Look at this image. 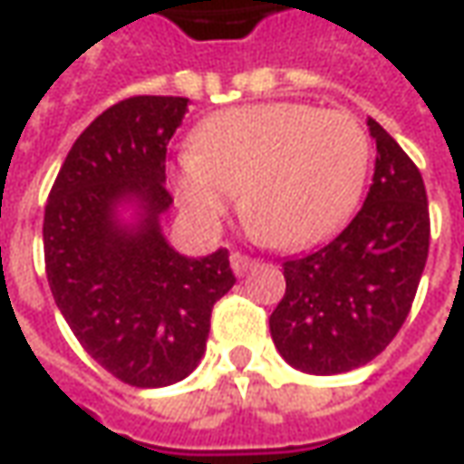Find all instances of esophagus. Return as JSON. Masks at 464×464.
<instances>
[{
  "label": "esophagus",
  "mask_w": 464,
  "mask_h": 464,
  "mask_svg": "<svg viewBox=\"0 0 464 464\" xmlns=\"http://www.w3.org/2000/svg\"><path fill=\"white\" fill-rule=\"evenodd\" d=\"M254 266H256V261H254V258L244 256V254H238V251H233L231 254V269L238 274V276L246 272H251Z\"/></svg>",
  "instance_id": "34e87169"
}]
</instances>
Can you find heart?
<instances>
[{"mask_svg": "<svg viewBox=\"0 0 464 464\" xmlns=\"http://www.w3.org/2000/svg\"><path fill=\"white\" fill-rule=\"evenodd\" d=\"M371 144L345 111L258 103L208 119L178 169V198L216 226L241 192V213L274 248H307L348 220L365 185Z\"/></svg>", "mask_w": 464, "mask_h": 464, "instance_id": "1", "label": "heart"}]
</instances>
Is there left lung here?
I'll return each instance as SVG.
<instances>
[{
    "label": "left lung",
    "instance_id": "8db88e82",
    "mask_svg": "<svg viewBox=\"0 0 464 464\" xmlns=\"http://www.w3.org/2000/svg\"><path fill=\"white\" fill-rule=\"evenodd\" d=\"M373 185L323 248L286 258V292L269 317L279 355L312 376L371 363L401 330L430 254V206L417 165L376 119Z\"/></svg>",
    "mask_w": 464,
    "mask_h": 464
}]
</instances>
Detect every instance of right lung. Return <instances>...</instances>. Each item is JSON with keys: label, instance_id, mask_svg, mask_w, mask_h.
<instances>
[{"label": "right lung", "instance_id": "obj_1", "mask_svg": "<svg viewBox=\"0 0 464 464\" xmlns=\"http://www.w3.org/2000/svg\"><path fill=\"white\" fill-rule=\"evenodd\" d=\"M188 103L134 96L106 109L75 140L45 206L55 304L83 351L137 389L190 376L206 355L213 304L236 285L226 248L185 256L160 226L172 206L167 144Z\"/></svg>", "mask_w": 464, "mask_h": 464}]
</instances>
